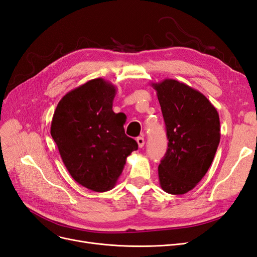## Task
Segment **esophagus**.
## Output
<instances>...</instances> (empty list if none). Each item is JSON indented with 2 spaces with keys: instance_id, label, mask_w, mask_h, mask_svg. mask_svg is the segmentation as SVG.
<instances>
[{
  "instance_id": "esophagus-1",
  "label": "esophagus",
  "mask_w": 257,
  "mask_h": 257,
  "mask_svg": "<svg viewBox=\"0 0 257 257\" xmlns=\"http://www.w3.org/2000/svg\"><path fill=\"white\" fill-rule=\"evenodd\" d=\"M136 142H137L139 148H143L145 146V139H144V137H138L136 139Z\"/></svg>"
}]
</instances>
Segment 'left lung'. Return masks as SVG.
I'll return each instance as SVG.
<instances>
[{
  "instance_id": "1",
  "label": "left lung",
  "mask_w": 257,
  "mask_h": 257,
  "mask_svg": "<svg viewBox=\"0 0 257 257\" xmlns=\"http://www.w3.org/2000/svg\"><path fill=\"white\" fill-rule=\"evenodd\" d=\"M166 124L168 148L159 165L161 188L182 195L195 188L220 144V118L199 91L175 79L152 83Z\"/></svg>"
}]
</instances>
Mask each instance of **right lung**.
<instances>
[{"label":"right lung","instance_id":"add662e5","mask_svg":"<svg viewBox=\"0 0 257 257\" xmlns=\"http://www.w3.org/2000/svg\"><path fill=\"white\" fill-rule=\"evenodd\" d=\"M116 88L95 78L69 91L54 110L50 133L74 180L94 192L111 190L128 155L138 149L112 110Z\"/></svg>","mask_w":257,"mask_h":257}]
</instances>
